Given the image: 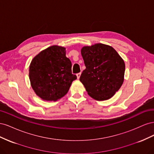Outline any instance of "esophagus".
I'll return each mask as SVG.
<instances>
[{
	"mask_svg": "<svg viewBox=\"0 0 154 154\" xmlns=\"http://www.w3.org/2000/svg\"><path fill=\"white\" fill-rule=\"evenodd\" d=\"M76 76H77V78H78V79L80 78V76H81V72L77 73V74H76Z\"/></svg>",
	"mask_w": 154,
	"mask_h": 154,
	"instance_id": "esophagus-1",
	"label": "esophagus"
}]
</instances>
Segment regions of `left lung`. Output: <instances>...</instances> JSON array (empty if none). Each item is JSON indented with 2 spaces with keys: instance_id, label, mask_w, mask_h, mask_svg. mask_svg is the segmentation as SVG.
<instances>
[{
  "instance_id": "1",
  "label": "left lung",
  "mask_w": 154,
  "mask_h": 154,
  "mask_svg": "<svg viewBox=\"0 0 154 154\" xmlns=\"http://www.w3.org/2000/svg\"><path fill=\"white\" fill-rule=\"evenodd\" d=\"M85 69L80 80L93 99H110L122 87L125 65L113 48L103 44L85 46L81 50Z\"/></svg>"
}]
</instances>
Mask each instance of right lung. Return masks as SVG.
I'll return each instance as SVG.
<instances>
[{
  "label": "right lung",
  "instance_id": "obj_1",
  "mask_svg": "<svg viewBox=\"0 0 154 154\" xmlns=\"http://www.w3.org/2000/svg\"><path fill=\"white\" fill-rule=\"evenodd\" d=\"M72 63L66 56V48L53 45L32 60L29 76L37 96L46 101H57L66 95L77 78L72 74Z\"/></svg>",
  "mask_w": 154,
  "mask_h": 154
}]
</instances>
